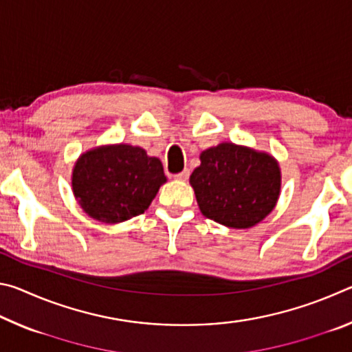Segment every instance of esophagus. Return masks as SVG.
Wrapping results in <instances>:
<instances>
[{
    "instance_id": "obj_1",
    "label": "esophagus",
    "mask_w": 352,
    "mask_h": 352,
    "mask_svg": "<svg viewBox=\"0 0 352 352\" xmlns=\"http://www.w3.org/2000/svg\"><path fill=\"white\" fill-rule=\"evenodd\" d=\"M189 174H190V172H189V169H184V170H182V172H180V174H177V175H175V180H180V182H186V180H188V178H189Z\"/></svg>"
}]
</instances>
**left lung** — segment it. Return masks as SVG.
Segmentation results:
<instances>
[{
	"instance_id": "left-lung-1",
	"label": "left lung",
	"mask_w": 352,
	"mask_h": 352,
	"mask_svg": "<svg viewBox=\"0 0 352 352\" xmlns=\"http://www.w3.org/2000/svg\"><path fill=\"white\" fill-rule=\"evenodd\" d=\"M190 184L201 214L230 228H250L269 216L281 189L275 158L222 142L200 155Z\"/></svg>"
}]
</instances>
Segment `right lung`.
Returning a JSON list of instances; mask_svg holds the SVG:
<instances>
[{
	"mask_svg": "<svg viewBox=\"0 0 352 352\" xmlns=\"http://www.w3.org/2000/svg\"><path fill=\"white\" fill-rule=\"evenodd\" d=\"M164 182L162 162L127 144L83 153L73 170V190L82 210L105 223L140 216Z\"/></svg>",
	"mask_w": 352,
	"mask_h": 352,
	"instance_id": "add662e5",
	"label": "right lung"
}]
</instances>
